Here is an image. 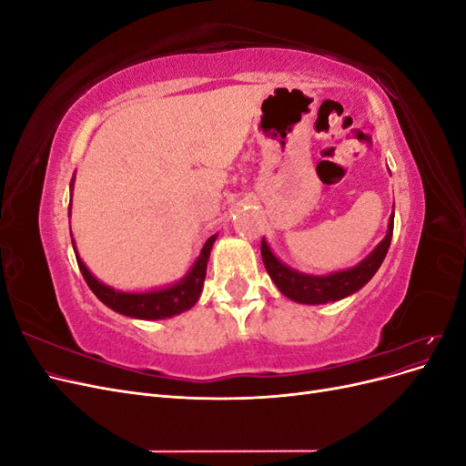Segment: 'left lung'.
Listing matches in <instances>:
<instances>
[{
	"label": "left lung",
	"instance_id": "1",
	"mask_svg": "<svg viewBox=\"0 0 466 466\" xmlns=\"http://www.w3.org/2000/svg\"><path fill=\"white\" fill-rule=\"evenodd\" d=\"M392 228H394V214L389 219V231L383 241L371 250L370 257H365L358 266L350 268V270L334 272L329 276H311V274H301L298 270H291L289 266L279 262L274 257V252L270 250V247H268L264 238L260 243L262 262L266 266V272L270 274L272 281L276 284V288L284 293L286 298L305 305H320L329 301H338L361 289L375 276V272L379 270V266L383 264L387 250L390 247Z\"/></svg>",
	"mask_w": 466,
	"mask_h": 466
}]
</instances>
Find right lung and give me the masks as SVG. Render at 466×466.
<instances>
[{
  "label": "right lung",
  "instance_id": "add662e5",
  "mask_svg": "<svg viewBox=\"0 0 466 466\" xmlns=\"http://www.w3.org/2000/svg\"><path fill=\"white\" fill-rule=\"evenodd\" d=\"M72 185H74V180H72ZM69 208H72V204H69ZM216 237L218 235H211L208 238L206 245L202 247L200 257L196 258L194 266L190 268V272L185 278L168 288L153 289V291H146V293H124V291H116V289L101 284V281H98L87 270V266L83 264V260L79 258L77 250H76V243H74V250H76L77 266H79L83 278H86L87 286L106 307H110L112 311H116L126 317L157 320V319H167V317H175V315L185 313L190 307L196 305V301H198L202 288H204L211 245L216 243Z\"/></svg>",
  "mask_w": 466,
  "mask_h": 466
}]
</instances>
